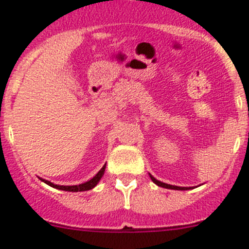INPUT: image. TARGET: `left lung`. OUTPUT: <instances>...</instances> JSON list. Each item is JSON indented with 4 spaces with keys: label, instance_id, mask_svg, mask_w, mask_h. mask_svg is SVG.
I'll return each mask as SVG.
<instances>
[{
    "label": "left lung",
    "instance_id": "1",
    "mask_svg": "<svg viewBox=\"0 0 249 249\" xmlns=\"http://www.w3.org/2000/svg\"><path fill=\"white\" fill-rule=\"evenodd\" d=\"M150 177H151V179H152V182L155 183V184H157V185H159V187H162V188H167V189H177V190H185V189H188V188H185V187H176V185L166 184V183H162V182H160V180H157L156 178H155V177H152V176H151V174H150Z\"/></svg>",
    "mask_w": 249,
    "mask_h": 249
}]
</instances>
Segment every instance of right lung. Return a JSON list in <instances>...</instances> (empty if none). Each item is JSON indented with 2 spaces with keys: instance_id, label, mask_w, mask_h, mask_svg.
Segmentation results:
<instances>
[{
  "instance_id": "right-lung-1",
  "label": "right lung",
  "mask_w": 249,
  "mask_h": 249,
  "mask_svg": "<svg viewBox=\"0 0 249 249\" xmlns=\"http://www.w3.org/2000/svg\"><path fill=\"white\" fill-rule=\"evenodd\" d=\"M104 171H106V164L102 167L101 171H99L98 173L92 178V179L78 185H57V184H53V183L49 182V180H45V179H41V180H43L44 183H46L48 185H50V187L56 188V189H60V190H66V192H85V190H89L92 189V188L96 187L97 183H98L99 180H101V178L103 177Z\"/></svg>"
}]
</instances>
